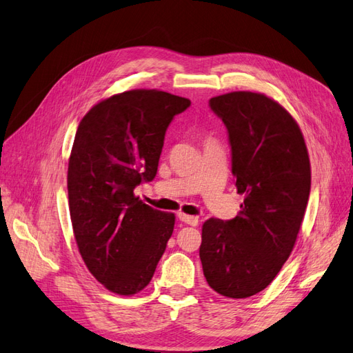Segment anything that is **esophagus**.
I'll list each match as a JSON object with an SVG mask.
<instances>
[{
  "label": "esophagus",
  "mask_w": 353,
  "mask_h": 353,
  "mask_svg": "<svg viewBox=\"0 0 353 353\" xmlns=\"http://www.w3.org/2000/svg\"><path fill=\"white\" fill-rule=\"evenodd\" d=\"M178 219L181 220L183 223H185V225H190V226H197V225H199V220H197V217L188 216V214H184V212H179L178 214Z\"/></svg>",
  "instance_id": "1"
}]
</instances>
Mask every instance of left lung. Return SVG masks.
I'll use <instances>...</instances> for the list:
<instances>
[{
    "label": "left lung",
    "mask_w": 353,
    "mask_h": 353,
    "mask_svg": "<svg viewBox=\"0 0 353 353\" xmlns=\"http://www.w3.org/2000/svg\"><path fill=\"white\" fill-rule=\"evenodd\" d=\"M210 106L228 128L244 203L235 219L203 223L199 256L217 294L248 298L276 279L294 250L310 194V159L294 117L265 94L228 92Z\"/></svg>",
    "instance_id": "obj_1"
}]
</instances>
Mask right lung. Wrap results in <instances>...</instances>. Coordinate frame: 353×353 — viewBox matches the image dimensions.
Segmentation results:
<instances>
[{
    "mask_svg": "<svg viewBox=\"0 0 353 353\" xmlns=\"http://www.w3.org/2000/svg\"><path fill=\"white\" fill-rule=\"evenodd\" d=\"M190 100L132 90L85 115L68 159L67 190L77 248L108 290L130 296L151 281L174 232L175 214L151 208L134 187L157 174L166 128Z\"/></svg>",
    "mask_w": 353,
    "mask_h": 353,
    "instance_id": "add662e5",
    "label": "right lung"
}]
</instances>
